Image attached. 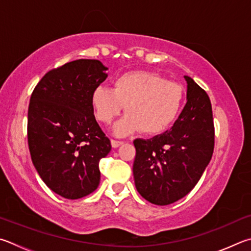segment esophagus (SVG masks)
<instances>
[{"mask_svg": "<svg viewBox=\"0 0 251 251\" xmlns=\"http://www.w3.org/2000/svg\"><path fill=\"white\" fill-rule=\"evenodd\" d=\"M121 144H123V142L122 141H119V140H111V146H112V148H118V147H120Z\"/></svg>", "mask_w": 251, "mask_h": 251, "instance_id": "obj_1", "label": "esophagus"}]
</instances>
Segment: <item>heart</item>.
Masks as SVG:
<instances>
[{
	"label": "heart",
	"mask_w": 251,
	"mask_h": 251,
	"mask_svg": "<svg viewBox=\"0 0 251 251\" xmlns=\"http://www.w3.org/2000/svg\"><path fill=\"white\" fill-rule=\"evenodd\" d=\"M113 89L98 86L91 92V105L97 120L111 123L126 105V116L113 131L128 135L141 130L144 134L164 132L181 110L183 92L177 83L166 81L147 70L123 73L113 79Z\"/></svg>",
	"instance_id": "1"
}]
</instances>
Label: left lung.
Returning a JSON list of instances; mask_svg holds the SVG:
<instances>
[{"instance_id": "1", "label": "left lung", "mask_w": 251, "mask_h": 251, "mask_svg": "<svg viewBox=\"0 0 251 251\" xmlns=\"http://www.w3.org/2000/svg\"><path fill=\"white\" fill-rule=\"evenodd\" d=\"M187 102L172 129L152 139H137L133 163L135 187L144 200L169 205L187 195L212 159L215 146L209 97L191 77Z\"/></svg>"}]
</instances>
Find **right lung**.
Masks as SVG:
<instances>
[{
    "mask_svg": "<svg viewBox=\"0 0 251 251\" xmlns=\"http://www.w3.org/2000/svg\"><path fill=\"white\" fill-rule=\"evenodd\" d=\"M107 69L97 59L70 61L46 73L30 96V157L44 183L65 199H81L98 187L99 161L111 150L90 101Z\"/></svg>",
    "mask_w": 251,
    "mask_h": 251,
    "instance_id": "1",
    "label": "right lung"
}]
</instances>
